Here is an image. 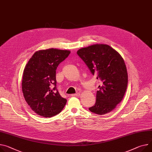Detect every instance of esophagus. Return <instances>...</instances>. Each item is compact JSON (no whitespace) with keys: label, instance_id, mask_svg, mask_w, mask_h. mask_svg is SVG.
Wrapping results in <instances>:
<instances>
[{"label":"esophagus","instance_id":"1","mask_svg":"<svg viewBox=\"0 0 152 152\" xmlns=\"http://www.w3.org/2000/svg\"><path fill=\"white\" fill-rule=\"evenodd\" d=\"M80 93H78V92H77V94H71V96H72V97H79V96H80Z\"/></svg>","mask_w":152,"mask_h":152}]
</instances>
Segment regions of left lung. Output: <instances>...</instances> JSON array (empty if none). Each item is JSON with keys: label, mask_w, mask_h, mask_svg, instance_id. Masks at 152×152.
<instances>
[{"label": "left lung", "mask_w": 152, "mask_h": 152, "mask_svg": "<svg viewBox=\"0 0 152 152\" xmlns=\"http://www.w3.org/2000/svg\"><path fill=\"white\" fill-rule=\"evenodd\" d=\"M77 53L102 82L95 105L89 110L99 115L110 113L122 101L127 88L128 74L123 58L111 46L102 44L81 48Z\"/></svg>", "instance_id": "left-lung-1"}]
</instances>
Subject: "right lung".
I'll return each mask as SVG.
<instances>
[{
    "mask_svg": "<svg viewBox=\"0 0 152 152\" xmlns=\"http://www.w3.org/2000/svg\"><path fill=\"white\" fill-rule=\"evenodd\" d=\"M71 51L57 49L40 50L34 53L23 72L22 90L24 99L37 114L51 118L59 114L67 100L56 90V70Z\"/></svg>",
    "mask_w": 152,
    "mask_h": 152,
    "instance_id": "1",
    "label": "right lung"
}]
</instances>
